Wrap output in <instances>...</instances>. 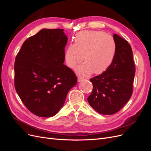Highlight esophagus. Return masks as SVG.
Segmentation results:
<instances>
[{
	"mask_svg": "<svg viewBox=\"0 0 151 151\" xmlns=\"http://www.w3.org/2000/svg\"><path fill=\"white\" fill-rule=\"evenodd\" d=\"M84 80V78H82V77H78V82H81Z\"/></svg>",
	"mask_w": 151,
	"mask_h": 151,
	"instance_id": "34e87169",
	"label": "esophagus"
}]
</instances>
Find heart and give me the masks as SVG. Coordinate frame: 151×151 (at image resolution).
Instances as JSON below:
<instances>
[{
  "mask_svg": "<svg viewBox=\"0 0 151 151\" xmlns=\"http://www.w3.org/2000/svg\"><path fill=\"white\" fill-rule=\"evenodd\" d=\"M116 43L112 36L101 31H83L77 33L74 44L65 52L67 65L74 68L84 59L86 62L76 68L77 74L88 76L94 72L101 74L112 64L116 53Z\"/></svg>",
  "mask_w": 151,
  "mask_h": 151,
  "instance_id": "obj_1",
  "label": "heart"
}]
</instances>
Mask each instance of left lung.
<instances>
[{
	"label": "left lung",
	"instance_id": "obj_1",
	"mask_svg": "<svg viewBox=\"0 0 151 151\" xmlns=\"http://www.w3.org/2000/svg\"><path fill=\"white\" fill-rule=\"evenodd\" d=\"M113 38L117 47L115 59L106 72L90 79L93 89L88 98L96 111L107 115L120 111L129 101L135 73L130 45L116 34Z\"/></svg>",
	"mask_w": 151,
	"mask_h": 151
}]
</instances>
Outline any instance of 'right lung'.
<instances>
[{
	"label": "right lung",
	"mask_w": 151,
	"mask_h": 151,
	"mask_svg": "<svg viewBox=\"0 0 151 151\" xmlns=\"http://www.w3.org/2000/svg\"><path fill=\"white\" fill-rule=\"evenodd\" d=\"M63 29H43L22 45L14 63V85L22 102L34 115L52 117L60 111L77 82L63 65L67 36Z\"/></svg>",
	"instance_id": "right-lung-1"
}]
</instances>
